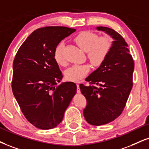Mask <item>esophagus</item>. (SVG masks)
<instances>
[{
    "label": "esophagus",
    "mask_w": 149,
    "mask_h": 149,
    "mask_svg": "<svg viewBox=\"0 0 149 149\" xmlns=\"http://www.w3.org/2000/svg\"><path fill=\"white\" fill-rule=\"evenodd\" d=\"M77 93H78V94H80V82H78V84H77Z\"/></svg>",
    "instance_id": "esophagus-1"
}]
</instances>
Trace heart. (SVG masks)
<instances>
[{"mask_svg": "<svg viewBox=\"0 0 149 149\" xmlns=\"http://www.w3.org/2000/svg\"><path fill=\"white\" fill-rule=\"evenodd\" d=\"M74 42L83 51L94 66L98 67L103 63L113 46V39L110 35L98 37L97 34L90 31H82L76 35ZM63 42H60L55 47L53 57L55 62L60 65L66 63L63 55ZM89 66L87 64H74L66 71V78L71 81H78L89 72Z\"/></svg>", "mask_w": 149, "mask_h": 149, "instance_id": "obj_1", "label": "heart"}]
</instances>
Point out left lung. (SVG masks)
Segmentation results:
<instances>
[{"label": "left lung", "instance_id": "8db88e82", "mask_svg": "<svg viewBox=\"0 0 149 149\" xmlns=\"http://www.w3.org/2000/svg\"><path fill=\"white\" fill-rule=\"evenodd\" d=\"M96 29L114 40L105 60L85 79L89 85H80L87 99L84 116L89 124L97 126L114 121L123 112L132 87L134 61L120 34L107 27Z\"/></svg>", "mask_w": 149, "mask_h": 149}]
</instances>
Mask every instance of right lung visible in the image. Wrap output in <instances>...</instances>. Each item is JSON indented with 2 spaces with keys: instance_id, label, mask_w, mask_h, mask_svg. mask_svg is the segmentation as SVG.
<instances>
[{
  "instance_id": "add662e5",
  "label": "right lung",
  "mask_w": 149,
  "mask_h": 149,
  "mask_svg": "<svg viewBox=\"0 0 149 149\" xmlns=\"http://www.w3.org/2000/svg\"><path fill=\"white\" fill-rule=\"evenodd\" d=\"M75 31L62 26L35 30L14 60L12 92L26 119L39 129L56 127L76 93L74 82L56 86L63 76L53 57L57 44Z\"/></svg>"
}]
</instances>
